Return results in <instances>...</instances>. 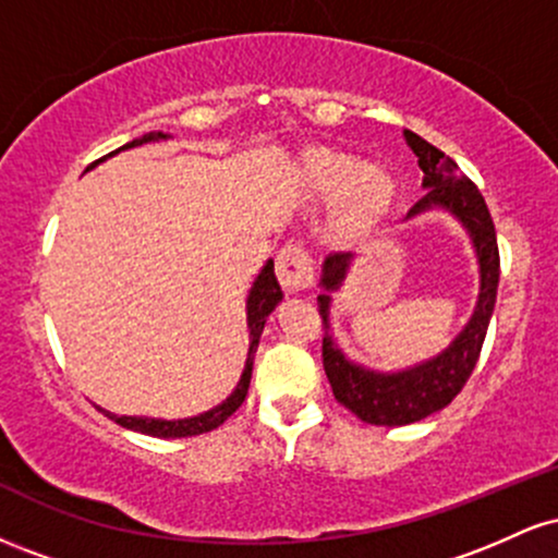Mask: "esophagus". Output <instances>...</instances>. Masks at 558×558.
Returning a JSON list of instances; mask_svg holds the SVG:
<instances>
[{
  "mask_svg": "<svg viewBox=\"0 0 558 558\" xmlns=\"http://www.w3.org/2000/svg\"><path fill=\"white\" fill-rule=\"evenodd\" d=\"M275 272H278L280 286L288 293H299L306 291L312 286V280H315V262H312V254L306 252L304 243L291 241L278 252Z\"/></svg>",
  "mask_w": 558,
  "mask_h": 558,
  "instance_id": "obj_1",
  "label": "esophagus"
}]
</instances>
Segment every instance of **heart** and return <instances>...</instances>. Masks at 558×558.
Returning <instances> with one entry per match:
<instances>
[{
  "label": "heart",
  "mask_w": 558,
  "mask_h": 558,
  "mask_svg": "<svg viewBox=\"0 0 558 558\" xmlns=\"http://www.w3.org/2000/svg\"><path fill=\"white\" fill-rule=\"evenodd\" d=\"M310 181L317 194L338 196V228L343 233L356 235L373 228L383 215H386L390 196H393V183L380 168L373 165H356L345 155H332V151H317L310 159Z\"/></svg>",
  "instance_id": "obj_1"
}]
</instances>
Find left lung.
<instances>
[{
  "mask_svg": "<svg viewBox=\"0 0 558 558\" xmlns=\"http://www.w3.org/2000/svg\"><path fill=\"white\" fill-rule=\"evenodd\" d=\"M409 149L417 155V165L425 172L422 185L427 194L412 207L409 217L425 213L430 207H444L453 213L470 230L472 243L477 248L480 259V299L477 310L472 315L462 336L457 338L440 356L433 362L420 364V367L407 369L396 375H377L369 369L351 364L341 351L336 349L332 338L323 336V367L328 375L332 396L338 403L356 414V417L369 422V425H409L430 417L433 412L444 409L462 393V388L470 380L472 369L483 351L485 332L496 306L498 275H501V259H498V241L493 217L488 213L483 194L470 178L459 170V165L451 157L444 155L438 146L427 144L417 133L403 131ZM351 254H330L323 267V286L338 288L343 280L345 267H349ZM319 317H323L325 330H328V293L317 296Z\"/></svg>",
  "mask_w": 558,
  "mask_h": 558,
  "instance_id": "obj_1",
  "label": "left lung"
}]
</instances>
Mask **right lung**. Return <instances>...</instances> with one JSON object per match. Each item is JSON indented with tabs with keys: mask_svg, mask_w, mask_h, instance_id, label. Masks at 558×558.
Returning <instances> with one entry per match:
<instances>
[{
	"mask_svg": "<svg viewBox=\"0 0 558 558\" xmlns=\"http://www.w3.org/2000/svg\"><path fill=\"white\" fill-rule=\"evenodd\" d=\"M155 138H168V136H165V133H146V136L128 141V144L120 146V149H131V146H141V144H146V141H155ZM112 155H114V151H110V155H107V157H112ZM101 159H105V157H101ZM101 159H99V162H101ZM280 299H283V291H280L278 278H275V265H272V259H270L265 265V270L259 272V278L254 280V288H252V293H248V301H246V310H248V356H246V367H243V375H241L239 386H235L233 393H230L228 399L220 403V407L209 409V412L198 414V417L172 420V422H168V420H151V417H118V414L105 412V409H101V412H105L110 420L118 422V425L128 427V430H136V433H144V435H155V438H189V435H202V433L215 430V427H220L222 422H226L230 414H233L235 409L241 407L243 399H246L248 383H252L254 354H257L262 328H265L267 315H270L275 306H278Z\"/></svg>",
	"mask_w": 558,
	"mask_h": 558,
	"instance_id": "right-lung-1",
	"label": "right lung"
}]
</instances>
